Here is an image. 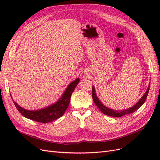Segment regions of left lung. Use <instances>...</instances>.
<instances>
[{"mask_svg": "<svg viewBox=\"0 0 160 160\" xmlns=\"http://www.w3.org/2000/svg\"><path fill=\"white\" fill-rule=\"evenodd\" d=\"M149 87H150V84H149L148 89L146 90V92H145V94H143V96L141 98L140 100H139L136 104H135L134 106H133L132 107L128 108L126 110H114L110 109V108H108L107 107H106L100 101V100L98 99V98L97 97L96 92H95V88L94 86H92V98H93L94 102L95 103V104L97 106V107L99 108L101 112H102L103 114H104L105 115L107 116H112V117H116V118H119L121 117L122 116H124L126 114H132V113L136 112L138 109H139L143 104V103L145 102L147 96L148 94V92L149 90Z\"/></svg>", "mask_w": 160, "mask_h": 160, "instance_id": "obj_1", "label": "left lung"}]
</instances>
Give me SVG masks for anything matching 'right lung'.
I'll list each match as a JSON object with an SVG mask.
<instances>
[{"label": "right lung", "mask_w": 160, "mask_h": 160, "mask_svg": "<svg viewBox=\"0 0 160 160\" xmlns=\"http://www.w3.org/2000/svg\"><path fill=\"white\" fill-rule=\"evenodd\" d=\"M80 81L79 78L70 83L64 91V94L55 104L38 110H28L18 105L13 100V102L18 112L25 118L40 123L52 122L62 116L70 104V97L76 86ZM12 98V96H11Z\"/></svg>", "instance_id": "right-lung-1"}]
</instances>
